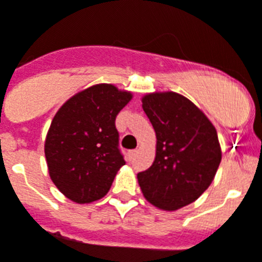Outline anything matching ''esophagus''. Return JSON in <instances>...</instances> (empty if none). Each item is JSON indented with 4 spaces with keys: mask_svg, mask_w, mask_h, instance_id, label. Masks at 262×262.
Wrapping results in <instances>:
<instances>
[{
    "mask_svg": "<svg viewBox=\"0 0 262 262\" xmlns=\"http://www.w3.org/2000/svg\"><path fill=\"white\" fill-rule=\"evenodd\" d=\"M135 154H137V150H129L128 153H127V156H128L129 160H133L134 157H135Z\"/></svg>",
    "mask_w": 262,
    "mask_h": 262,
    "instance_id": "obj_1",
    "label": "esophagus"
}]
</instances>
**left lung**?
<instances>
[{
    "label": "left lung",
    "instance_id": "1",
    "mask_svg": "<svg viewBox=\"0 0 262 262\" xmlns=\"http://www.w3.org/2000/svg\"><path fill=\"white\" fill-rule=\"evenodd\" d=\"M157 143L149 169L138 173L146 201L163 210H178L198 200L213 182L222 161L217 131L184 95L156 91L142 97Z\"/></svg>",
    "mask_w": 262,
    "mask_h": 262
}]
</instances>
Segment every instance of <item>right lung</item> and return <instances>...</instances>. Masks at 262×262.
Returning a JSON list of instances; mask_svg holds the SVG:
<instances>
[{
    "label": "right lung",
    "instance_id": "1",
    "mask_svg": "<svg viewBox=\"0 0 262 262\" xmlns=\"http://www.w3.org/2000/svg\"><path fill=\"white\" fill-rule=\"evenodd\" d=\"M133 93L99 83L67 99L45 139L49 176L68 200L90 204L108 194L125 164L115 120Z\"/></svg>",
    "mask_w": 262,
    "mask_h": 262
}]
</instances>
